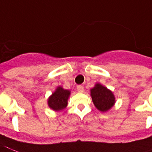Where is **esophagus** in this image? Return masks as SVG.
I'll use <instances>...</instances> for the list:
<instances>
[{
    "label": "esophagus",
    "instance_id": "esophagus-1",
    "mask_svg": "<svg viewBox=\"0 0 152 152\" xmlns=\"http://www.w3.org/2000/svg\"><path fill=\"white\" fill-rule=\"evenodd\" d=\"M77 91L79 93H83L84 92V87L82 86H81V85H79V86H77Z\"/></svg>",
    "mask_w": 152,
    "mask_h": 152
}]
</instances>
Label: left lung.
<instances>
[{"mask_svg":"<svg viewBox=\"0 0 152 152\" xmlns=\"http://www.w3.org/2000/svg\"><path fill=\"white\" fill-rule=\"evenodd\" d=\"M90 95L95 107L101 112H107L115 104V97L111 90L97 83L90 89Z\"/></svg>","mask_w":152,"mask_h":152,"instance_id":"obj_1","label":"left lung"}]
</instances>
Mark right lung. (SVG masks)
I'll list each match as a JSON object with an SVG mask.
<instances>
[{
	"instance_id": "obj_1",
	"label": "right lung",
	"mask_w": 152,
	"mask_h": 152,
	"mask_svg": "<svg viewBox=\"0 0 152 152\" xmlns=\"http://www.w3.org/2000/svg\"><path fill=\"white\" fill-rule=\"evenodd\" d=\"M70 95V90L64 89L62 86L57 87L55 92L48 98V106L55 111L63 110L67 106V101Z\"/></svg>"
}]
</instances>
